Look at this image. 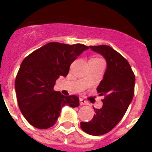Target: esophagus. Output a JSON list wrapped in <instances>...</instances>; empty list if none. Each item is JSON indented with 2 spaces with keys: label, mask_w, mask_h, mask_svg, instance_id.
Listing matches in <instances>:
<instances>
[{
  "label": "esophagus",
  "mask_w": 152,
  "mask_h": 152,
  "mask_svg": "<svg viewBox=\"0 0 152 152\" xmlns=\"http://www.w3.org/2000/svg\"><path fill=\"white\" fill-rule=\"evenodd\" d=\"M80 105H82V106H83V105H88V102L86 101V100L83 99H80Z\"/></svg>",
  "instance_id": "1"
}]
</instances>
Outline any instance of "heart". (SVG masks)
Segmentation results:
<instances>
[{"instance_id": "heart-1", "label": "heart", "mask_w": 152, "mask_h": 152, "mask_svg": "<svg viewBox=\"0 0 152 152\" xmlns=\"http://www.w3.org/2000/svg\"><path fill=\"white\" fill-rule=\"evenodd\" d=\"M90 61H99V62H104V61L100 57H92Z\"/></svg>"}]
</instances>
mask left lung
Returning a JSON list of instances; mask_svg holds the SVG:
<instances>
[{"label": "left lung", "mask_w": 152, "mask_h": 152, "mask_svg": "<svg viewBox=\"0 0 152 152\" xmlns=\"http://www.w3.org/2000/svg\"><path fill=\"white\" fill-rule=\"evenodd\" d=\"M90 48L102 55L107 64L97 88L100 96H104L103 105L101 109H94L92 119L80 122V128L88 134L100 136L111 131L125 115L134 95L135 75L127 60L110 46H91Z\"/></svg>", "instance_id": "left-lung-1"}]
</instances>
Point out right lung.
Returning <instances> with one entry per match:
<instances>
[{
    "mask_svg": "<svg viewBox=\"0 0 152 152\" xmlns=\"http://www.w3.org/2000/svg\"><path fill=\"white\" fill-rule=\"evenodd\" d=\"M88 46L83 44L50 42L24 58L16 75L15 88L21 113L34 127H52L64 106L77 107L75 95L64 96L53 90L60 76H66L69 67Z\"/></svg>",
    "mask_w": 152,
    "mask_h": 152,
    "instance_id": "right-lung-1",
    "label": "right lung"
}]
</instances>
